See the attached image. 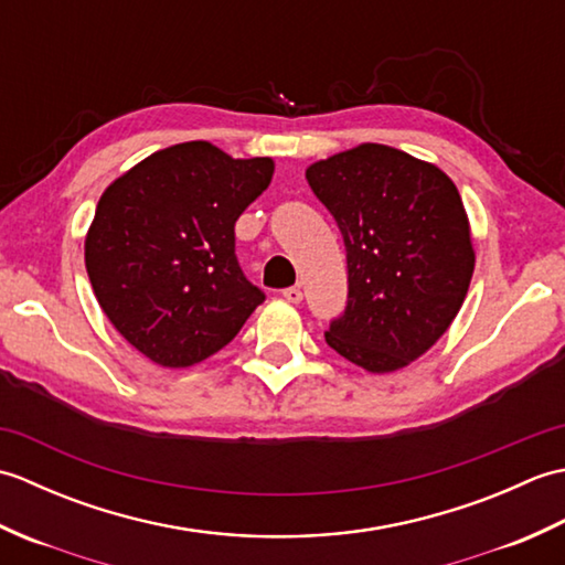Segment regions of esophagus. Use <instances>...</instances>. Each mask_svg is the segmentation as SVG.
Segmentation results:
<instances>
[{
  "label": "esophagus",
  "instance_id": "1",
  "mask_svg": "<svg viewBox=\"0 0 565 565\" xmlns=\"http://www.w3.org/2000/svg\"><path fill=\"white\" fill-rule=\"evenodd\" d=\"M281 294H284V298L289 303H301L303 301V291L298 289V286H289V289H284Z\"/></svg>",
  "mask_w": 565,
  "mask_h": 565
}]
</instances>
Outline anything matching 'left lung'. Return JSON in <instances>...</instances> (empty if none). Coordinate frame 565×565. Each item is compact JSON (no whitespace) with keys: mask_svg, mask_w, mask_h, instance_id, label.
Returning <instances> with one entry per match:
<instances>
[{"mask_svg":"<svg viewBox=\"0 0 565 565\" xmlns=\"http://www.w3.org/2000/svg\"><path fill=\"white\" fill-rule=\"evenodd\" d=\"M306 179L347 249V306L326 342L371 374L403 369L459 313L476 255L459 189L439 167L376 142L310 164Z\"/></svg>","mask_w":565,"mask_h":565,"instance_id":"1","label":"left lung"}]
</instances>
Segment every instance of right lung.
I'll list each match as a JSON object with an SVG mask.
<instances>
[{"instance_id":"right-lung-1","label":"right lung","mask_w":565,"mask_h":565,"mask_svg":"<svg viewBox=\"0 0 565 565\" xmlns=\"http://www.w3.org/2000/svg\"><path fill=\"white\" fill-rule=\"evenodd\" d=\"M271 174L269 158L233 160L194 140L150 154L102 194L84 264L106 318L150 362H203L264 301L239 269L235 221Z\"/></svg>"}]
</instances>
